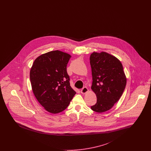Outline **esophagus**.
Listing matches in <instances>:
<instances>
[{
    "mask_svg": "<svg viewBox=\"0 0 151 151\" xmlns=\"http://www.w3.org/2000/svg\"><path fill=\"white\" fill-rule=\"evenodd\" d=\"M88 92V89L86 87V86H84V88H82V89L81 90V93L82 94H86Z\"/></svg>",
    "mask_w": 151,
    "mask_h": 151,
    "instance_id": "obj_1",
    "label": "esophagus"
}]
</instances>
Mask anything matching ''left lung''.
<instances>
[{"label":"left lung","instance_id":"left-lung-1","mask_svg":"<svg viewBox=\"0 0 151 151\" xmlns=\"http://www.w3.org/2000/svg\"><path fill=\"white\" fill-rule=\"evenodd\" d=\"M90 64L93 80L91 89L97 97V102L91 109L104 113L120 99L127 79L120 60L108 52H93L90 56Z\"/></svg>","mask_w":151,"mask_h":151}]
</instances>
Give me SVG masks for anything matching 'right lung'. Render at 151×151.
<instances>
[{"label":"right lung","mask_w":151,"mask_h":151,"mask_svg":"<svg viewBox=\"0 0 151 151\" xmlns=\"http://www.w3.org/2000/svg\"><path fill=\"white\" fill-rule=\"evenodd\" d=\"M71 56L51 51L38 57L30 71L33 92L48 112L57 114L69 105L76 92L70 86L67 65Z\"/></svg>","instance_id":"right-lung-1"}]
</instances>
